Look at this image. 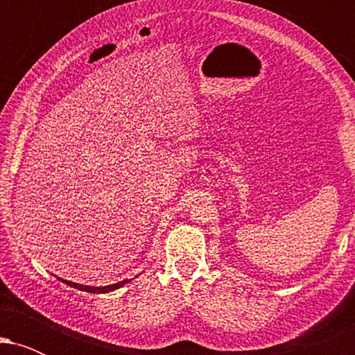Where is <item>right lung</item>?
I'll list each match as a JSON object with an SVG mask.
<instances>
[{
	"instance_id": "add662e5",
	"label": "right lung",
	"mask_w": 355,
	"mask_h": 355,
	"mask_svg": "<svg viewBox=\"0 0 355 355\" xmlns=\"http://www.w3.org/2000/svg\"><path fill=\"white\" fill-rule=\"evenodd\" d=\"M61 282L68 284L70 287H75L78 288V291H85V292H92V294H107V292H112L115 291V288H120L123 287L125 284H128L130 280H121V282L118 284H113V285H107V287H89V285H81V284H75V282H70V280H61Z\"/></svg>"
}]
</instances>
